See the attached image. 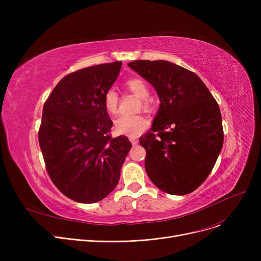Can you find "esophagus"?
Here are the masks:
<instances>
[{"mask_svg":"<svg viewBox=\"0 0 261 261\" xmlns=\"http://www.w3.org/2000/svg\"><path fill=\"white\" fill-rule=\"evenodd\" d=\"M129 140H130V142H131V144H132L133 146H135L136 144L139 143V140H138V138H134V136H130Z\"/></svg>","mask_w":261,"mask_h":261,"instance_id":"obj_1","label":"esophagus"}]
</instances>
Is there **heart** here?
<instances>
[{
	"instance_id": "b5f03b06",
	"label": "heart",
	"mask_w": 261,
	"mask_h": 261,
	"mask_svg": "<svg viewBox=\"0 0 261 261\" xmlns=\"http://www.w3.org/2000/svg\"><path fill=\"white\" fill-rule=\"evenodd\" d=\"M126 87L135 95L142 98V106L145 110L151 108V102L148 99L149 88L147 82L139 77L130 78L126 81ZM118 94L114 89H109L103 95V107L110 115H115L118 111ZM148 119L141 115H120L114 122L115 132L121 135L136 136L148 127Z\"/></svg>"
}]
</instances>
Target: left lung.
<instances>
[{
	"label": "left lung",
	"instance_id": "left-lung-1",
	"mask_svg": "<svg viewBox=\"0 0 261 261\" xmlns=\"http://www.w3.org/2000/svg\"><path fill=\"white\" fill-rule=\"evenodd\" d=\"M128 65L153 86L161 101L151 132L140 139L149 179L170 195L193 193L210 175L223 145L216 99L197 74L172 62Z\"/></svg>",
	"mask_w": 261,
	"mask_h": 261
}]
</instances>
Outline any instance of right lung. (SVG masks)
Instances as JSON below:
<instances>
[{
  "mask_svg": "<svg viewBox=\"0 0 261 261\" xmlns=\"http://www.w3.org/2000/svg\"><path fill=\"white\" fill-rule=\"evenodd\" d=\"M121 64L93 65L64 76L43 106L38 138L46 171L65 197L79 203L98 202L111 193L132 147L127 136L110 135L113 122L103 107Z\"/></svg>",
  "mask_w": 261,
  "mask_h": 261,
  "instance_id": "right-lung-1",
  "label": "right lung"
}]
</instances>
